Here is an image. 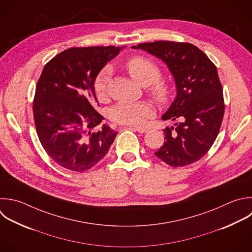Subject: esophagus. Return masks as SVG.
I'll use <instances>...</instances> for the list:
<instances>
[{"instance_id":"34e87169","label":"esophagus","mask_w":252,"mask_h":252,"mask_svg":"<svg viewBox=\"0 0 252 252\" xmlns=\"http://www.w3.org/2000/svg\"><path fill=\"white\" fill-rule=\"evenodd\" d=\"M129 128L132 129V130H135L139 133H146V132L149 131V129L146 128V127H129Z\"/></svg>"}]
</instances>
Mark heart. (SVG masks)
Wrapping results in <instances>:
<instances>
[{
  "instance_id": "1",
  "label": "heart",
  "mask_w": 252,
  "mask_h": 252,
  "mask_svg": "<svg viewBox=\"0 0 252 252\" xmlns=\"http://www.w3.org/2000/svg\"><path fill=\"white\" fill-rule=\"evenodd\" d=\"M126 69L132 79L141 86H150V94L159 105L169 103L172 96L171 86L160 78L159 67L151 59L135 56L126 63ZM112 76L109 66L102 68L94 80V90L98 98H103ZM154 114V106L148 101H120L109 111L110 119L118 124L136 126Z\"/></svg>"
}]
</instances>
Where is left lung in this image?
<instances>
[{
    "label": "left lung",
    "instance_id": "obj_1",
    "mask_svg": "<svg viewBox=\"0 0 252 252\" xmlns=\"http://www.w3.org/2000/svg\"><path fill=\"white\" fill-rule=\"evenodd\" d=\"M161 59L171 72L177 94L163 120L176 127L163 129V145L155 155L173 167L203 158L214 144L223 117L222 88L214 63L191 43L155 41L132 46Z\"/></svg>",
    "mask_w": 252,
    "mask_h": 252
}]
</instances>
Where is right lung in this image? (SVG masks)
Listing matches in <instances>:
<instances>
[{
	"instance_id": "obj_1",
	"label": "right lung",
	"mask_w": 252,
	"mask_h": 252,
	"mask_svg": "<svg viewBox=\"0 0 252 252\" xmlns=\"http://www.w3.org/2000/svg\"><path fill=\"white\" fill-rule=\"evenodd\" d=\"M119 51L115 46L73 47L43 68L33 99L34 124L47 155L66 169H91L117 135L106 124L93 131L104 119L95 110L94 80Z\"/></svg>"
}]
</instances>
